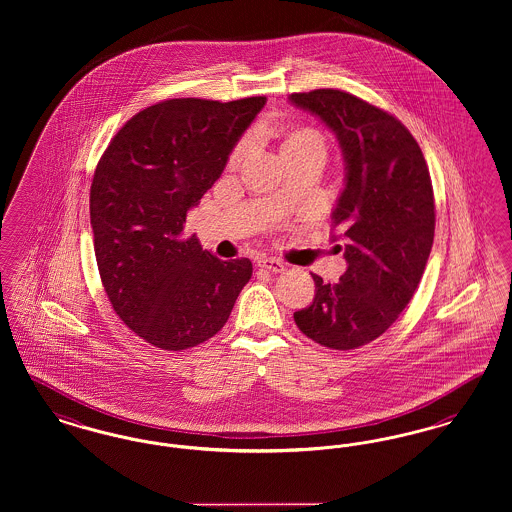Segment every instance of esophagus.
Instances as JSON below:
<instances>
[{
	"mask_svg": "<svg viewBox=\"0 0 512 512\" xmlns=\"http://www.w3.org/2000/svg\"><path fill=\"white\" fill-rule=\"evenodd\" d=\"M258 268L268 269V271H273V273H283L287 266L281 260H277V258H260L258 260Z\"/></svg>",
	"mask_w": 512,
	"mask_h": 512,
	"instance_id": "34e87169",
	"label": "esophagus"
}]
</instances>
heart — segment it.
I'll use <instances>...</instances> for the list:
<instances>
[{"mask_svg":"<svg viewBox=\"0 0 512 512\" xmlns=\"http://www.w3.org/2000/svg\"><path fill=\"white\" fill-rule=\"evenodd\" d=\"M314 144L323 146L322 136L318 135L314 129L298 127V129L289 131L285 138H283V142H281V156L291 154V152H296V150H302V148H308V146H314ZM244 152H246V144L243 142V144H239L235 148V152L231 156V163L241 162Z\"/></svg>","mask_w":512,"mask_h":512,"instance_id":"heart-1","label":"heart"}]
</instances>
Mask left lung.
Listing matches in <instances>:
<instances>
[{"instance_id":"left-lung-1","label":"left lung","mask_w":512,"mask_h":512,"mask_svg":"<svg viewBox=\"0 0 512 512\" xmlns=\"http://www.w3.org/2000/svg\"><path fill=\"white\" fill-rule=\"evenodd\" d=\"M289 100L335 133L347 171L333 225L349 268L335 285L312 273L316 295L295 322L327 349H358L397 322L424 275L435 231L430 169L397 117L349 92L318 88Z\"/></svg>"}]
</instances>
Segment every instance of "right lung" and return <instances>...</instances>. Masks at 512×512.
Returning <instances> with one entry per match:
<instances>
[{
  "instance_id": "obj_1",
  "label": "right lung",
  "mask_w": 512,
  "mask_h": 512,
  "mask_svg": "<svg viewBox=\"0 0 512 512\" xmlns=\"http://www.w3.org/2000/svg\"><path fill=\"white\" fill-rule=\"evenodd\" d=\"M266 96L175 98L138 111L111 138L90 187V225L115 314L163 350L196 347L229 320L252 277L248 258L223 262L185 233Z\"/></svg>"
}]
</instances>
